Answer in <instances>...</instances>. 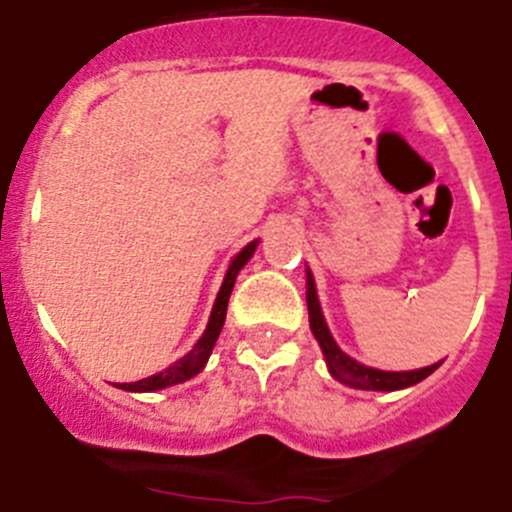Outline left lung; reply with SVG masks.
<instances>
[{"instance_id": "left-lung-1", "label": "left lung", "mask_w": 512, "mask_h": 512, "mask_svg": "<svg viewBox=\"0 0 512 512\" xmlns=\"http://www.w3.org/2000/svg\"><path fill=\"white\" fill-rule=\"evenodd\" d=\"M306 306H309V324L311 332L317 337L319 348L324 353V361L330 366V373L342 384L353 386V389H371V391H397L407 389V386L420 384L422 379H428L430 373L441 363L428 368H417V371H379V368H368L363 363L353 361L350 355L342 353L337 348L335 337L330 335V327L322 317V306L317 299V288H314V278L311 270H306Z\"/></svg>"}]
</instances>
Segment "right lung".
<instances>
[{
	"mask_svg": "<svg viewBox=\"0 0 512 512\" xmlns=\"http://www.w3.org/2000/svg\"><path fill=\"white\" fill-rule=\"evenodd\" d=\"M255 247H257V242H250L242 252H239L237 257H234V260H231L229 270H226L224 283H221L219 296H216V304H213V311H211V319H208L206 332H203L201 340L195 342V348L190 350L188 355H182L180 361L172 363L170 368H164V371L154 373V376H149V379L133 381V384H121V389H126V391H157V389H164V386L182 384V381L193 379L195 373L203 371V366H206L213 345H216V340H219L221 327H224L226 306H229V296H231V288H234V281H237V273L244 268V265H247V260L252 257Z\"/></svg>",
	"mask_w": 512,
	"mask_h": 512,
	"instance_id": "add662e5",
	"label": "right lung"
}]
</instances>
